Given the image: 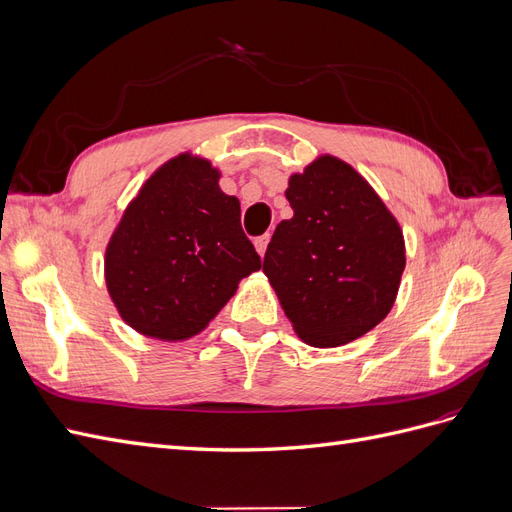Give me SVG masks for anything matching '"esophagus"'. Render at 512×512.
Here are the masks:
<instances>
[{
  "instance_id": "esophagus-1",
  "label": "esophagus",
  "mask_w": 512,
  "mask_h": 512,
  "mask_svg": "<svg viewBox=\"0 0 512 512\" xmlns=\"http://www.w3.org/2000/svg\"><path fill=\"white\" fill-rule=\"evenodd\" d=\"M269 239H271L269 232H267V235H262V237H256V239H254L256 252H258L260 256H265V252H267V245H269Z\"/></svg>"
}]
</instances>
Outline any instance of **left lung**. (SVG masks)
<instances>
[{"label": "left lung", "mask_w": 512, "mask_h": 512, "mask_svg": "<svg viewBox=\"0 0 512 512\" xmlns=\"http://www.w3.org/2000/svg\"><path fill=\"white\" fill-rule=\"evenodd\" d=\"M286 198L294 215L277 224L262 271L305 344L344 346L391 312L404 232L374 188L333 156L292 175Z\"/></svg>", "instance_id": "left-lung-1"}]
</instances>
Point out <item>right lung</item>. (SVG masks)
Listing matches in <instances>:
<instances>
[{
	"label": "right lung",
	"mask_w": 512,
	"mask_h": 512,
	"mask_svg": "<svg viewBox=\"0 0 512 512\" xmlns=\"http://www.w3.org/2000/svg\"><path fill=\"white\" fill-rule=\"evenodd\" d=\"M220 170L190 153L168 160L123 211L104 256L108 294L132 329L162 342L203 331L260 269L241 205Z\"/></svg>",
	"instance_id": "1"
}]
</instances>
